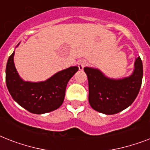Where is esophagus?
I'll return each instance as SVG.
<instances>
[{
	"label": "esophagus",
	"instance_id": "esophagus-1",
	"mask_svg": "<svg viewBox=\"0 0 150 150\" xmlns=\"http://www.w3.org/2000/svg\"><path fill=\"white\" fill-rule=\"evenodd\" d=\"M87 65V61H81L79 63V70H82L83 68Z\"/></svg>",
	"mask_w": 150,
	"mask_h": 150
}]
</instances>
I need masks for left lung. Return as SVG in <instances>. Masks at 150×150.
<instances>
[{
	"label": "left lung",
	"instance_id": "left-lung-1",
	"mask_svg": "<svg viewBox=\"0 0 150 150\" xmlns=\"http://www.w3.org/2000/svg\"><path fill=\"white\" fill-rule=\"evenodd\" d=\"M84 71L89 82V104L103 114H117L126 109L137 97L142 86L143 68L140 57L135 60L132 75L123 79H110L94 68H85Z\"/></svg>",
	"mask_w": 150,
	"mask_h": 150
}]
</instances>
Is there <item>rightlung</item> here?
I'll list each match as a JSON object with an SVG mask.
<instances>
[{
  "instance_id": "obj_1",
  "label": "right lung",
  "mask_w": 150,
  "mask_h": 150,
  "mask_svg": "<svg viewBox=\"0 0 150 150\" xmlns=\"http://www.w3.org/2000/svg\"><path fill=\"white\" fill-rule=\"evenodd\" d=\"M14 54L6 66V85L14 100L28 111L41 114L53 111L63 103L67 84L79 68L71 67L61 71L45 82H24L19 78L15 64Z\"/></svg>"
}]
</instances>
